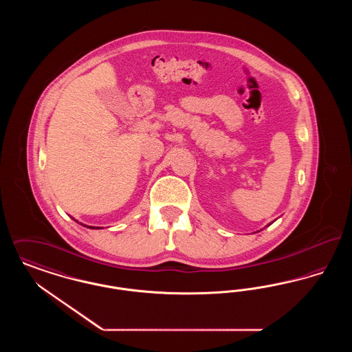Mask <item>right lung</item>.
Wrapping results in <instances>:
<instances>
[{
    "label": "right lung",
    "instance_id": "1",
    "mask_svg": "<svg viewBox=\"0 0 352 352\" xmlns=\"http://www.w3.org/2000/svg\"><path fill=\"white\" fill-rule=\"evenodd\" d=\"M84 227H87V226H84ZM88 228H91V230H98L99 227H96V228H95V227H88Z\"/></svg>",
    "mask_w": 352,
    "mask_h": 352
}]
</instances>
